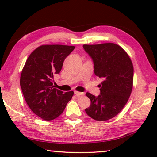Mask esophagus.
Returning a JSON list of instances; mask_svg holds the SVG:
<instances>
[{"label": "esophagus", "mask_w": 157, "mask_h": 157, "mask_svg": "<svg viewBox=\"0 0 157 157\" xmlns=\"http://www.w3.org/2000/svg\"><path fill=\"white\" fill-rule=\"evenodd\" d=\"M74 93H75V94H76L77 96H81L84 95V93H83V92H78V91H75Z\"/></svg>", "instance_id": "esophagus-1"}]
</instances>
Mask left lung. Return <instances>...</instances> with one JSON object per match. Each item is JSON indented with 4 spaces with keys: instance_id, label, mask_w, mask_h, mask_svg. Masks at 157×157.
I'll return each mask as SVG.
<instances>
[{
    "instance_id": "8db88e82",
    "label": "left lung",
    "mask_w": 157,
    "mask_h": 157,
    "mask_svg": "<svg viewBox=\"0 0 157 157\" xmlns=\"http://www.w3.org/2000/svg\"><path fill=\"white\" fill-rule=\"evenodd\" d=\"M93 60L94 74L102 78L100 95L87 92L91 105L85 109L88 116L104 121L116 117L127 103L132 93L134 67L127 53L113 43L83 46Z\"/></svg>"
}]
</instances>
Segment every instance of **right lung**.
Here are the masks:
<instances>
[{
  "label": "right lung",
  "instance_id": "right-lung-1",
  "mask_svg": "<svg viewBox=\"0 0 157 157\" xmlns=\"http://www.w3.org/2000/svg\"><path fill=\"white\" fill-rule=\"evenodd\" d=\"M75 48L65 45H42L26 60L21 74L20 85L28 106L45 121L59 117L74 96L53 86V76L61 71L63 61Z\"/></svg>",
  "mask_w": 157,
  "mask_h": 157
}]
</instances>
